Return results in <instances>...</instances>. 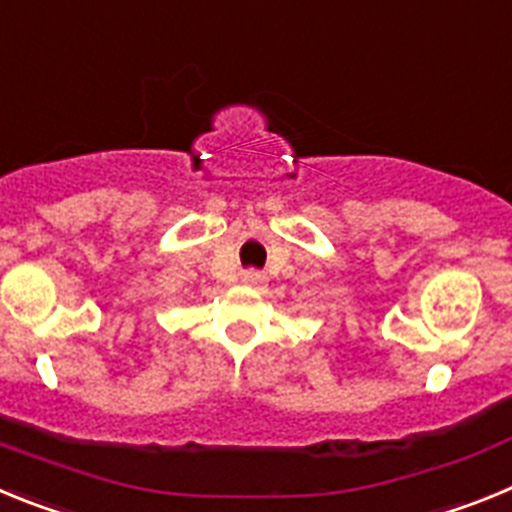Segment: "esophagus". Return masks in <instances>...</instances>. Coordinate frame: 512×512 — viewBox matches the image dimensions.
<instances>
[{
	"label": "esophagus",
	"instance_id": "34e87169",
	"mask_svg": "<svg viewBox=\"0 0 512 512\" xmlns=\"http://www.w3.org/2000/svg\"><path fill=\"white\" fill-rule=\"evenodd\" d=\"M243 284L253 289H261L266 284V274H261V271H243Z\"/></svg>",
	"mask_w": 512,
	"mask_h": 512
}]
</instances>
